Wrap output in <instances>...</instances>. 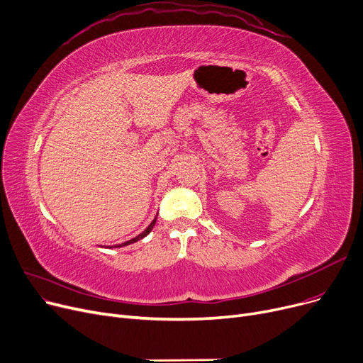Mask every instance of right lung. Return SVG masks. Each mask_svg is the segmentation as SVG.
Segmentation results:
<instances>
[{"label":"right lung","mask_w":363,"mask_h":363,"mask_svg":"<svg viewBox=\"0 0 363 363\" xmlns=\"http://www.w3.org/2000/svg\"><path fill=\"white\" fill-rule=\"evenodd\" d=\"M156 220H157V216L152 219V222L148 225V228L147 230L144 231V233H141L138 237H135V238H132V240H129V241H125L123 244H119V245H114V247H125V245H129V244H133V242H137V241H140V240H143L144 237H147L150 233H151V230H152V226L156 225Z\"/></svg>","instance_id":"1"}]
</instances>
